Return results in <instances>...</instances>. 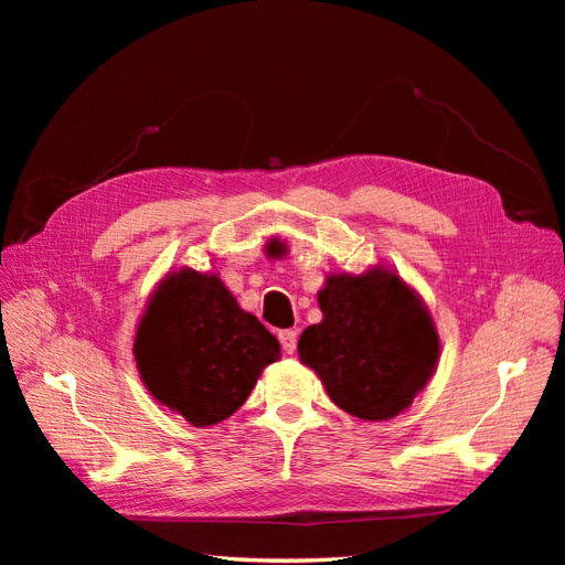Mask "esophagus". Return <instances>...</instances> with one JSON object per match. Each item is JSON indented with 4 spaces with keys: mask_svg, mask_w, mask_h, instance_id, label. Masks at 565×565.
Returning <instances> with one entry per match:
<instances>
[{
    "mask_svg": "<svg viewBox=\"0 0 565 565\" xmlns=\"http://www.w3.org/2000/svg\"><path fill=\"white\" fill-rule=\"evenodd\" d=\"M280 344H282V351L287 355H292L297 351V332L295 330H282L280 332Z\"/></svg>",
    "mask_w": 565,
    "mask_h": 565,
    "instance_id": "34e87169",
    "label": "esophagus"
}]
</instances>
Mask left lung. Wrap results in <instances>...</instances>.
Wrapping results in <instances>:
<instances>
[{
	"label": "left lung",
	"instance_id": "left-lung-1",
	"mask_svg": "<svg viewBox=\"0 0 565 565\" xmlns=\"http://www.w3.org/2000/svg\"><path fill=\"white\" fill-rule=\"evenodd\" d=\"M322 322L306 328L299 358L330 398L361 419H391L413 403L438 361L424 303L396 273L332 276L318 295Z\"/></svg>",
	"mask_w": 565,
	"mask_h": 565
}]
</instances>
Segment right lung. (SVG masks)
Returning <instances> with one entry per match:
<instances>
[{"mask_svg":"<svg viewBox=\"0 0 565 565\" xmlns=\"http://www.w3.org/2000/svg\"><path fill=\"white\" fill-rule=\"evenodd\" d=\"M148 391L195 426L231 417L280 344L216 276L181 270L150 299L134 341Z\"/></svg>","mask_w":565,"mask_h":565,"instance_id":"right-lung-1","label":"right lung"}]
</instances>
